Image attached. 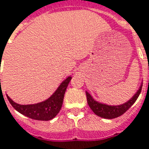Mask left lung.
<instances>
[{
	"label": "left lung",
	"instance_id": "8db88e82",
	"mask_svg": "<svg viewBox=\"0 0 149 149\" xmlns=\"http://www.w3.org/2000/svg\"><path fill=\"white\" fill-rule=\"evenodd\" d=\"M142 85H143V82L140 84V87L136 92V93L127 102H126L121 105H108V104L97 102L93 97L92 95L89 92L86 91L87 102H88V105L90 107V109L93 111V113L101 118H107V119L117 118L123 114H124L126 111L136 102V99L138 98V97L141 92Z\"/></svg>",
	"mask_w": 149,
	"mask_h": 149
}]
</instances>
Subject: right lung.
<instances>
[{"label": "right lung", "instance_id": "add662e5", "mask_svg": "<svg viewBox=\"0 0 149 149\" xmlns=\"http://www.w3.org/2000/svg\"><path fill=\"white\" fill-rule=\"evenodd\" d=\"M71 79V76L68 77L61 82L52 95H51L47 99L38 103L21 105L13 102L7 94L6 96L12 107L22 114L35 120L48 121L55 118L60 112L64 101V93Z\"/></svg>", "mask_w": 149, "mask_h": 149}]
</instances>
